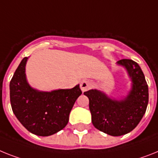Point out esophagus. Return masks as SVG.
Returning a JSON list of instances; mask_svg holds the SVG:
<instances>
[{
  "label": "esophagus",
  "mask_w": 158,
  "mask_h": 158,
  "mask_svg": "<svg viewBox=\"0 0 158 158\" xmlns=\"http://www.w3.org/2000/svg\"><path fill=\"white\" fill-rule=\"evenodd\" d=\"M92 87V83L89 80H83L81 83H80V88H81L82 91H86L87 90H89Z\"/></svg>",
  "instance_id": "obj_1"
}]
</instances>
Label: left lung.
<instances>
[{"label":"left lung","instance_id":"left-lung-1","mask_svg":"<svg viewBox=\"0 0 158 158\" xmlns=\"http://www.w3.org/2000/svg\"><path fill=\"white\" fill-rule=\"evenodd\" d=\"M118 65L126 68L132 79V89L124 99H111L105 93L91 89L84 95L89 99L91 122L97 129L113 136L133 130L142 119L149 102V88L143 71L136 62L121 59Z\"/></svg>","mask_w":158,"mask_h":158}]
</instances>
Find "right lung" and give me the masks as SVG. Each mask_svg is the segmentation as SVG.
Wrapping results in <instances>:
<instances>
[{
	"mask_svg": "<svg viewBox=\"0 0 158 158\" xmlns=\"http://www.w3.org/2000/svg\"><path fill=\"white\" fill-rule=\"evenodd\" d=\"M27 59V57L22 59L9 83L12 109L29 132L37 136H50L67 125L70 112L82 91L79 84L71 89H34L26 80Z\"/></svg>",
	"mask_w": 158,
	"mask_h": 158,
	"instance_id": "obj_1",
	"label": "right lung"
}]
</instances>
